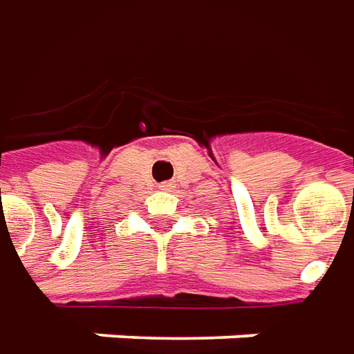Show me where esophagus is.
I'll return each mask as SVG.
<instances>
[{
  "label": "esophagus",
  "instance_id": "obj_1",
  "mask_svg": "<svg viewBox=\"0 0 354 354\" xmlns=\"http://www.w3.org/2000/svg\"><path fill=\"white\" fill-rule=\"evenodd\" d=\"M160 189H172L174 188V182H162L160 186H158Z\"/></svg>",
  "mask_w": 354,
  "mask_h": 354
}]
</instances>
